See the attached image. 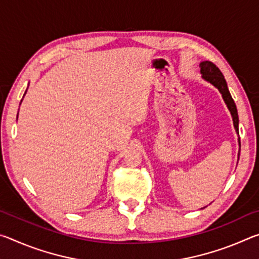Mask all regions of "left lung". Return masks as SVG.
Instances as JSON below:
<instances>
[{
  "mask_svg": "<svg viewBox=\"0 0 259 259\" xmlns=\"http://www.w3.org/2000/svg\"><path fill=\"white\" fill-rule=\"evenodd\" d=\"M200 73L202 75V78L204 81L209 82L210 84H212L214 88H217L219 93H221L223 99L226 104L227 108L232 115V120H233V125L235 129V133L239 135V115H238V109H236L235 103L233 98L229 91V88H227L226 80L224 78L223 73L219 71V68L216 65L212 64L211 61L204 60L200 63ZM238 143H239V152H238V161L240 157V148H241V143H240V137H238Z\"/></svg>",
  "mask_w": 259,
  "mask_h": 259,
  "instance_id": "obj_1",
  "label": "left lung"
}]
</instances>
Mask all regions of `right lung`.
<instances>
[{"instance_id": "1", "label": "right lung", "mask_w": 259, "mask_h": 259, "mask_svg": "<svg viewBox=\"0 0 259 259\" xmlns=\"http://www.w3.org/2000/svg\"><path fill=\"white\" fill-rule=\"evenodd\" d=\"M26 93H27V90H26V91H25V94H24V96L26 95ZM23 98H24V97H23ZM21 102H23V99H21ZM21 102H20V104H21ZM17 119H18V116H17Z\"/></svg>"}]
</instances>
